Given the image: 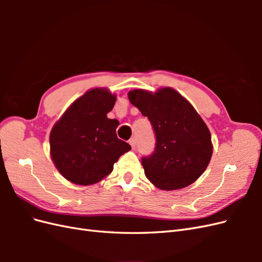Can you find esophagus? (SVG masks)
<instances>
[{"mask_svg": "<svg viewBox=\"0 0 262 262\" xmlns=\"http://www.w3.org/2000/svg\"><path fill=\"white\" fill-rule=\"evenodd\" d=\"M129 143H130V145H131V147L134 149L136 148V146H137V141H136V139H131L130 141H129Z\"/></svg>", "mask_w": 262, "mask_h": 262, "instance_id": "esophagus-1", "label": "esophagus"}]
</instances>
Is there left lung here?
I'll list each match as a JSON object with an SVG mask.
<instances>
[{
    "mask_svg": "<svg viewBox=\"0 0 262 262\" xmlns=\"http://www.w3.org/2000/svg\"><path fill=\"white\" fill-rule=\"evenodd\" d=\"M128 98L148 118L155 132L154 153L142 158L146 178L165 191L193 184L213 153L210 130L193 106L171 87L155 93L133 90Z\"/></svg>",
    "mask_w": 262,
    "mask_h": 262,
    "instance_id": "left-lung-1",
    "label": "left lung"
}]
</instances>
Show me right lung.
I'll use <instances>...</instances> for the list:
<instances>
[{"label":"right lung","mask_w":262,"mask_h":262,"mask_svg":"<svg viewBox=\"0 0 262 262\" xmlns=\"http://www.w3.org/2000/svg\"><path fill=\"white\" fill-rule=\"evenodd\" d=\"M117 96L92 89L71 105L50 132V155L61 175L72 184L90 186L107 177L119 157L131 149L117 138V119L107 114Z\"/></svg>","instance_id":"add662e5"}]
</instances>
